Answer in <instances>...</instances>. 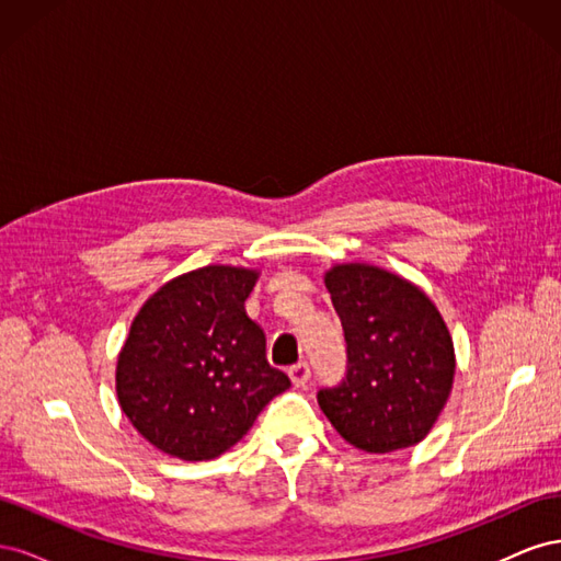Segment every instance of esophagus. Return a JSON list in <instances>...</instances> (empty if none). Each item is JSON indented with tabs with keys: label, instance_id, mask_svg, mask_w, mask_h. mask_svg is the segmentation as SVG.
<instances>
[{
	"label": "esophagus",
	"instance_id": "obj_1",
	"mask_svg": "<svg viewBox=\"0 0 561 561\" xmlns=\"http://www.w3.org/2000/svg\"><path fill=\"white\" fill-rule=\"evenodd\" d=\"M287 375H290V379H293V383L297 386V388H304L309 383V379H311V367H309V363H297V365H293L290 369H287Z\"/></svg>",
	"mask_w": 561,
	"mask_h": 561
}]
</instances>
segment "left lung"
Returning a JSON list of instances; mask_svg holds the SVG:
<instances>
[{
  "mask_svg": "<svg viewBox=\"0 0 561 561\" xmlns=\"http://www.w3.org/2000/svg\"><path fill=\"white\" fill-rule=\"evenodd\" d=\"M346 339V375L318 404L346 443L369 454L416 445L451 393L454 344L419 287L367 264L325 276Z\"/></svg>",
  "mask_w": 561,
  "mask_h": 561,
  "instance_id": "1",
  "label": "left lung"
}]
</instances>
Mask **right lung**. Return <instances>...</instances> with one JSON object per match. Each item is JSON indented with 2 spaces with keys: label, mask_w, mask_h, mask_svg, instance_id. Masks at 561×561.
Masks as SVG:
<instances>
[{
  "label": "right lung",
  "mask_w": 561,
  "mask_h": 561,
  "mask_svg": "<svg viewBox=\"0 0 561 561\" xmlns=\"http://www.w3.org/2000/svg\"><path fill=\"white\" fill-rule=\"evenodd\" d=\"M257 274L203 266L165 283L135 316L118 355L124 414L157 449L208 461L250 431L290 388L266 360V334L248 318Z\"/></svg>",
  "instance_id": "right-lung-1"
}]
</instances>
